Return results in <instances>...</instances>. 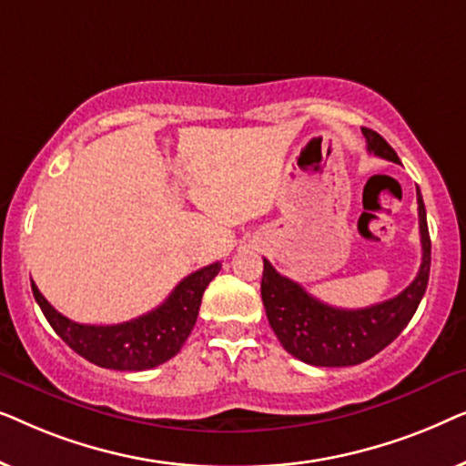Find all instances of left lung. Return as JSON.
Masks as SVG:
<instances>
[{
    "label": "left lung",
    "instance_id": "obj_1",
    "mask_svg": "<svg viewBox=\"0 0 466 466\" xmlns=\"http://www.w3.org/2000/svg\"><path fill=\"white\" fill-rule=\"evenodd\" d=\"M367 150L386 161L399 163L397 152L380 133L362 129ZM420 241L422 265L413 282L400 295L362 309H341L322 303L305 292L301 284L292 282L273 269L263 258L260 295L273 333L295 359L314 367H352L381 352L407 327L422 301L431 273V235L426 225V209L418 188Z\"/></svg>",
    "mask_w": 466,
    "mask_h": 466
}]
</instances>
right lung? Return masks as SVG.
<instances>
[{
    "label": "right lung",
    "instance_id": "obj_1",
    "mask_svg": "<svg viewBox=\"0 0 466 466\" xmlns=\"http://www.w3.org/2000/svg\"><path fill=\"white\" fill-rule=\"evenodd\" d=\"M220 267L214 263L190 273L157 309L107 327L69 320L44 299L34 282L31 290L55 333L82 359L114 371H146L180 352L197 322L203 290L218 276Z\"/></svg>",
    "mask_w": 466,
    "mask_h": 466
}]
</instances>
